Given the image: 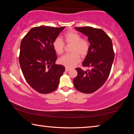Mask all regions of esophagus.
Masks as SVG:
<instances>
[{
  "mask_svg": "<svg viewBox=\"0 0 134 134\" xmlns=\"http://www.w3.org/2000/svg\"><path fill=\"white\" fill-rule=\"evenodd\" d=\"M69 70H70V69H69V68H65V71H69Z\"/></svg>",
  "mask_w": 134,
  "mask_h": 134,
  "instance_id": "obj_1",
  "label": "esophagus"
}]
</instances>
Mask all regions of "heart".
Instances as JSON below:
<instances>
[{"instance_id":"b5f03b06","label":"heart","mask_w":134,"mask_h":134,"mask_svg":"<svg viewBox=\"0 0 134 134\" xmlns=\"http://www.w3.org/2000/svg\"><path fill=\"white\" fill-rule=\"evenodd\" d=\"M63 40L66 44H71L70 54L63 55L58 60L59 63L67 68H72L80 62V57H85L89 53V42L81 38V35L75 31L67 32L63 35ZM52 46L55 53L60 55L64 51L65 45L60 38H55L52 42Z\"/></svg>"}]
</instances>
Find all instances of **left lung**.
<instances>
[{"mask_svg":"<svg viewBox=\"0 0 134 134\" xmlns=\"http://www.w3.org/2000/svg\"><path fill=\"white\" fill-rule=\"evenodd\" d=\"M75 28L88 37L90 49L83 66L90 69L83 71L76 68L77 76L73 80L74 86L79 92L92 93L102 86L109 76L115 57L112 42L101 29L90 26Z\"/></svg>","mask_w":134,"mask_h":134,"instance_id":"obj_1","label":"left lung"}]
</instances>
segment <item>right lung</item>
<instances>
[{"label":"right lung","instance_id":"right-lung-1","mask_svg":"<svg viewBox=\"0 0 134 134\" xmlns=\"http://www.w3.org/2000/svg\"><path fill=\"white\" fill-rule=\"evenodd\" d=\"M64 28L34 27L22 40L19 61L22 73L29 85L40 93H49L57 89L65 71L63 65L55 64L57 57L52 46Z\"/></svg>","mask_w":134,"mask_h":134}]
</instances>
